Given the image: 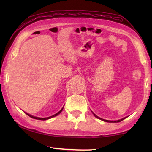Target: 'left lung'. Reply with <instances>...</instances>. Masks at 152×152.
I'll list each match as a JSON object with an SVG mask.
<instances>
[{
    "label": "left lung",
    "instance_id": "1",
    "mask_svg": "<svg viewBox=\"0 0 152 152\" xmlns=\"http://www.w3.org/2000/svg\"><path fill=\"white\" fill-rule=\"evenodd\" d=\"M94 114V115L95 116V117H96V118H98V119H101V120H102V121H105V122H109V123H118V122H121V121H123V119H125L126 117H125V118H123V119H119V120H117V121H109V120H105V119H101V118H100V117H99L98 116H96V115L94 114V113H92Z\"/></svg>",
    "mask_w": 152,
    "mask_h": 152
}]
</instances>
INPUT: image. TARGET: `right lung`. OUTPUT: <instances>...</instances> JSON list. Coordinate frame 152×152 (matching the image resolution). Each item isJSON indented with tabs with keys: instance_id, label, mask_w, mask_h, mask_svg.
<instances>
[{
	"instance_id": "right-lung-1",
	"label": "right lung",
	"mask_w": 152,
	"mask_h": 152,
	"mask_svg": "<svg viewBox=\"0 0 152 152\" xmlns=\"http://www.w3.org/2000/svg\"><path fill=\"white\" fill-rule=\"evenodd\" d=\"M63 109H64V107H63L62 109H61V110H60V111H59L58 113H56V114H55V115H52V116H50V117H45V118H40V117H34V116H32V115H29V114H28V113H26V114L28 115V116H29L30 117L33 118V119H37V120H42V121H44V120H47V119H51V118H52V117H56V116H57V115H58L60 114V113L61 111H62Z\"/></svg>"
}]
</instances>
